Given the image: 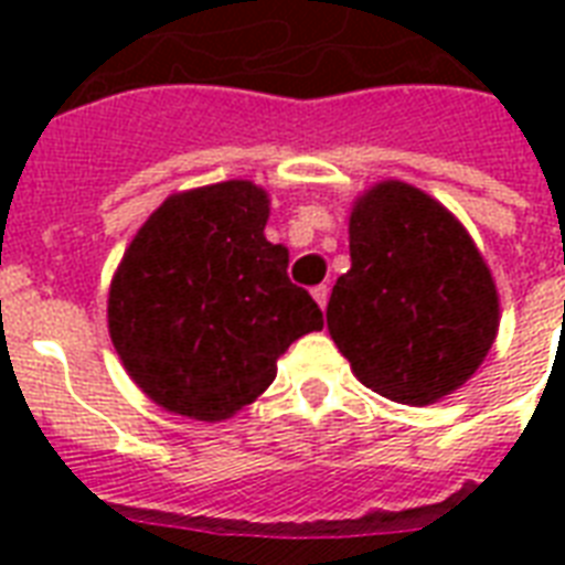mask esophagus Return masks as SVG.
<instances>
[{"instance_id": "obj_1", "label": "esophagus", "mask_w": 565, "mask_h": 565, "mask_svg": "<svg viewBox=\"0 0 565 565\" xmlns=\"http://www.w3.org/2000/svg\"><path fill=\"white\" fill-rule=\"evenodd\" d=\"M313 299H317L319 308L326 310V305H328V287H326V284H319V287H313Z\"/></svg>"}]
</instances>
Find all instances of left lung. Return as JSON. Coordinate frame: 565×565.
Listing matches in <instances>:
<instances>
[{"label": "left lung", "mask_w": 565, "mask_h": 565, "mask_svg": "<svg viewBox=\"0 0 565 565\" xmlns=\"http://www.w3.org/2000/svg\"><path fill=\"white\" fill-rule=\"evenodd\" d=\"M349 255L326 319L354 377L411 407L460 390L501 322L499 287L463 222L407 181H377L352 202Z\"/></svg>", "instance_id": "obj_1"}]
</instances>
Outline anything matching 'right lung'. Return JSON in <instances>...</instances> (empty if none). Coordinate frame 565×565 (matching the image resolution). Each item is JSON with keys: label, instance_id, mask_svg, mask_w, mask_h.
Returning a JSON list of instances; mask_svg holds the SVG:
<instances>
[{"label": "right lung", "instance_id": "1", "mask_svg": "<svg viewBox=\"0 0 565 565\" xmlns=\"http://www.w3.org/2000/svg\"><path fill=\"white\" fill-rule=\"evenodd\" d=\"M269 193L246 179L167 195L110 278L108 334L128 377L158 407L231 419L278 375L322 310L269 243Z\"/></svg>", "mask_w": 565, "mask_h": 565}]
</instances>
